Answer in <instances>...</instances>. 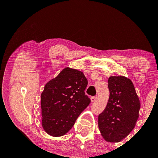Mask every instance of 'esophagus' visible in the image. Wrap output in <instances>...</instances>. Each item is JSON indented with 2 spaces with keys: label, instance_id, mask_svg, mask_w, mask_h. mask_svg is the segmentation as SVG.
Returning <instances> with one entry per match:
<instances>
[{
  "label": "esophagus",
  "instance_id": "1",
  "mask_svg": "<svg viewBox=\"0 0 158 158\" xmlns=\"http://www.w3.org/2000/svg\"><path fill=\"white\" fill-rule=\"evenodd\" d=\"M97 99H98V97L97 96L92 97V98H91V102H95Z\"/></svg>",
  "mask_w": 158,
  "mask_h": 158
}]
</instances>
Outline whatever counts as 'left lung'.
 <instances>
[{
	"label": "left lung",
	"instance_id": "left-lung-1",
	"mask_svg": "<svg viewBox=\"0 0 158 158\" xmlns=\"http://www.w3.org/2000/svg\"><path fill=\"white\" fill-rule=\"evenodd\" d=\"M108 84L109 98L106 109L98 116V127L105 140L118 142L135 128L140 102L131 79L110 76Z\"/></svg>",
	"mask_w": 158,
	"mask_h": 158
}]
</instances>
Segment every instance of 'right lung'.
<instances>
[{
  "mask_svg": "<svg viewBox=\"0 0 158 158\" xmlns=\"http://www.w3.org/2000/svg\"><path fill=\"white\" fill-rule=\"evenodd\" d=\"M82 72L66 67L47 82L41 95L42 127L50 136L64 135L91 101Z\"/></svg>",
  "mask_w": 158,
  "mask_h": 158,
  "instance_id": "obj_1",
  "label": "right lung"
}]
</instances>
